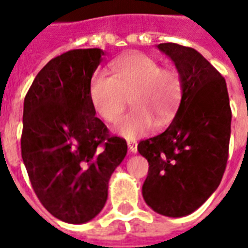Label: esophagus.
<instances>
[{
  "label": "esophagus",
  "instance_id": "34e87169",
  "mask_svg": "<svg viewBox=\"0 0 248 248\" xmlns=\"http://www.w3.org/2000/svg\"><path fill=\"white\" fill-rule=\"evenodd\" d=\"M128 148H129V151L132 152V154H137V143L136 142H133V140H128Z\"/></svg>",
  "mask_w": 248,
  "mask_h": 248
}]
</instances>
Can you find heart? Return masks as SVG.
I'll use <instances>...</instances> for the list:
<instances>
[{"label": "heart", "mask_w": 248, "mask_h": 248, "mask_svg": "<svg viewBox=\"0 0 248 248\" xmlns=\"http://www.w3.org/2000/svg\"><path fill=\"white\" fill-rule=\"evenodd\" d=\"M112 75L98 71L90 83L93 108L108 123H116L132 101L133 111L116 125L129 140L162 129L173 122L183 94V80L174 68H161L155 59L133 52L114 61Z\"/></svg>", "instance_id": "obj_1"}]
</instances>
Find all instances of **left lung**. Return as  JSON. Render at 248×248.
<instances>
[{"label":"left lung","mask_w":248,"mask_h":248,"mask_svg":"<svg viewBox=\"0 0 248 248\" xmlns=\"http://www.w3.org/2000/svg\"><path fill=\"white\" fill-rule=\"evenodd\" d=\"M183 80L177 115L164 133L140 140L138 152L148 161L142 195L155 213L189 215L213 195L224 174L232 111L227 83L191 47L160 43Z\"/></svg>","instance_id":"left-lung-1"}]
</instances>
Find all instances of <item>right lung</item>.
I'll use <instances>...</instances> for the list:
<instances>
[{
  "instance_id": "1",
  "label": "right lung",
  "mask_w": 248,
  "mask_h": 248,
  "mask_svg": "<svg viewBox=\"0 0 248 248\" xmlns=\"http://www.w3.org/2000/svg\"><path fill=\"white\" fill-rule=\"evenodd\" d=\"M101 48L71 49L46 64L24 100L21 157L47 211L70 224L92 220L126 142L108 136L90 98Z\"/></svg>"
}]
</instances>
